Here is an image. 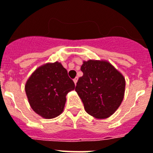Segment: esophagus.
<instances>
[{"instance_id":"esophagus-1","label":"esophagus","mask_w":153,"mask_h":153,"mask_svg":"<svg viewBox=\"0 0 153 153\" xmlns=\"http://www.w3.org/2000/svg\"><path fill=\"white\" fill-rule=\"evenodd\" d=\"M77 82H78V77H76L75 79H74V84H75V85H76Z\"/></svg>"}]
</instances>
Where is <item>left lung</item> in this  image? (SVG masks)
<instances>
[{"instance_id":"left-lung-1","label":"left lung","mask_w":153,"mask_h":153,"mask_svg":"<svg viewBox=\"0 0 153 153\" xmlns=\"http://www.w3.org/2000/svg\"><path fill=\"white\" fill-rule=\"evenodd\" d=\"M81 71L83 75L79 79L75 91L85 111L97 119L108 118L123 100V75L105 60L83 61Z\"/></svg>"}]
</instances>
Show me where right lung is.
<instances>
[{
	"label": "right lung",
	"instance_id": "1",
	"mask_svg": "<svg viewBox=\"0 0 153 153\" xmlns=\"http://www.w3.org/2000/svg\"><path fill=\"white\" fill-rule=\"evenodd\" d=\"M74 83L59 62L37 68L25 85L31 108L45 119H53L63 112L66 95L74 89Z\"/></svg>",
	"mask_w": 153,
	"mask_h": 153
}]
</instances>
